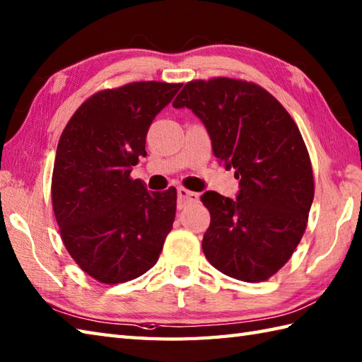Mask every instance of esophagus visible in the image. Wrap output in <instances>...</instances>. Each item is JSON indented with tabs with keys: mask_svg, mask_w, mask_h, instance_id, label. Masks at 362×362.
I'll list each match as a JSON object with an SVG mask.
<instances>
[{
	"mask_svg": "<svg viewBox=\"0 0 362 362\" xmlns=\"http://www.w3.org/2000/svg\"><path fill=\"white\" fill-rule=\"evenodd\" d=\"M177 205H179V209H183V206L188 205V204H193V202H197L199 199V194L194 193V191H189L187 188L180 187L179 189H177Z\"/></svg>",
	"mask_w": 362,
	"mask_h": 362,
	"instance_id": "obj_1",
	"label": "esophagus"
}]
</instances>
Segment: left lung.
Returning <instances> with one entry per match:
<instances>
[{
	"label": "left lung",
	"instance_id": "left-lung-1",
	"mask_svg": "<svg viewBox=\"0 0 362 362\" xmlns=\"http://www.w3.org/2000/svg\"><path fill=\"white\" fill-rule=\"evenodd\" d=\"M175 109L193 110L219 163L235 168L236 201L206 191V259L232 279L258 283L288 263L308 224L314 177L308 149L286 109L263 87L232 78L191 81Z\"/></svg>",
	"mask_w": 362,
	"mask_h": 362
}]
</instances>
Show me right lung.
I'll use <instances>...</instances> for the list:
<instances>
[{
	"label": "right lung",
	"instance_id": "right-lung-1",
	"mask_svg": "<svg viewBox=\"0 0 362 362\" xmlns=\"http://www.w3.org/2000/svg\"><path fill=\"white\" fill-rule=\"evenodd\" d=\"M182 83L141 81L91 95L57 144L51 199L64 245L105 284L134 280L158 261L175 218L177 191H148L130 177L146 156L152 119Z\"/></svg>",
	"mask_w": 362,
	"mask_h": 362
}]
</instances>
